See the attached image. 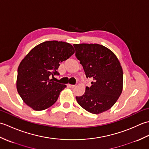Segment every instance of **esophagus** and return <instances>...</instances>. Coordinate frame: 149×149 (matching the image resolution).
<instances>
[{
    "label": "esophagus",
    "instance_id": "34e87169",
    "mask_svg": "<svg viewBox=\"0 0 149 149\" xmlns=\"http://www.w3.org/2000/svg\"><path fill=\"white\" fill-rule=\"evenodd\" d=\"M68 86L69 88H75V85H73V84H68Z\"/></svg>",
    "mask_w": 149,
    "mask_h": 149
}]
</instances>
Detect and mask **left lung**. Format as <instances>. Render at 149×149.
I'll return each instance as SVG.
<instances>
[{"mask_svg": "<svg viewBox=\"0 0 149 149\" xmlns=\"http://www.w3.org/2000/svg\"><path fill=\"white\" fill-rule=\"evenodd\" d=\"M75 56L86 78L93 81L77 102L88 112L99 114L109 109L122 93L123 71L111 50L99 44H74Z\"/></svg>", "mask_w": 149, "mask_h": 149, "instance_id": "obj_1", "label": "left lung"}]
</instances>
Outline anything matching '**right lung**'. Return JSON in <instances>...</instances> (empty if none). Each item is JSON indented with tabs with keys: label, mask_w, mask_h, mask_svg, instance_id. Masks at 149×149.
<instances>
[{
	"label": "right lung",
	"mask_w": 149,
	"mask_h": 149,
	"mask_svg": "<svg viewBox=\"0 0 149 149\" xmlns=\"http://www.w3.org/2000/svg\"><path fill=\"white\" fill-rule=\"evenodd\" d=\"M72 45L58 41H47L31 50L18 68L17 88L27 106L42 111L52 106L66 85L50 79L59 75L60 63L74 54Z\"/></svg>",
	"instance_id": "1"
}]
</instances>
